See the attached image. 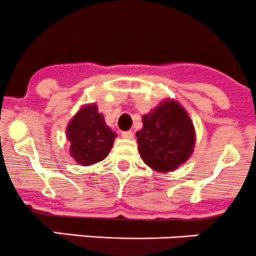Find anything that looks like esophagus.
<instances>
[{
  "label": "esophagus",
  "mask_w": 256,
  "mask_h": 256,
  "mask_svg": "<svg viewBox=\"0 0 256 256\" xmlns=\"http://www.w3.org/2000/svg\"><path fill=\"white\" fill-rule=\"evenodd\" d=\"M121 136H122L124 138L131 140V138H134V132L132 131H124V132H121Z\"/></svg>",
  "instance_id": "obj_1"
}]
</instances>
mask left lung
Masks as SVG:
<instances>
[{
	"label": "left lung",
	"mask_w": 256,
	"mask_h": 256,
	"mask_svg": "<svg viewBox=\"0 0 256 256\" xmlns=\"http://www.w3.org/2000/svg\"><path fill=\"white\" fill-rule=\"evenodd\" d=\"M136 132L138 152L144 164L160 174H168L193 154L196 130L187 110L174 99H164L142 116Z\"/></svg>",
	"instance_id": "8db88e82"
}]
</instances>
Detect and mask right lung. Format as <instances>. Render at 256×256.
<instances>
[{
    "instance_id": "add662e5",
    "label": "right lung",
    "mask_w": 256,
    "mask_h": 256,
    "mask_svg": "<svg viewBox=\"0 0 256 256\" xmlns=\"http://www.w3.org/2000/svg\"><path fill=\"white\" fill-rule=\"evenodd\" d=\"M66 132L70 142V156L82 166H92L102 161L118 136L106 125L95 102L80 108L68 122Z\"/></svg>"
}]
</instances>
